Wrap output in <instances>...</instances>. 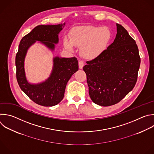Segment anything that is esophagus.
Returning a JSON list of instances; mask_svg holds the SVG:
<instances>
[{"mask_svg": "<svg viewBox=\"0 0 154 154\" xmlns=\"http://www.w3.org/2000/svg\"><path fill=\"white\" fill-rule=\"evenodd\" d=\"M83 66H84V62H83V61L80 60V61L79 62V68H80V69H82L83 67Z\"/></svg>", "mask_w": 154, "mask_h": 154, "instance_id": "1", "label": "esophagus"}]
</instances>
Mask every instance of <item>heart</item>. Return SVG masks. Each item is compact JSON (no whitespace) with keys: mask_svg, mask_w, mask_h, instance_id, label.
<instances>
[{"mask_svg":"<svg viewBox=\"0 0 154 154\" xmlns=\"http://www.w3.org/2000/svg\"><path fill=\"white\" fill-rule=\"evenodd\" d=\"M111 38V32L107 27L81 26L72 29L70 40L65 38L63 45L71 51H74V46L80 48L82 56L92 60L103 52Z\"/></svg>","mask_w":154,"mask_h":154,"instance_id":"heart-1","label":"heart"}]
</instances>
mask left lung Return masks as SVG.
<instances>
[{
  "label": "left lung",
  "instance_id": "8db88e82",
  "mask_svg": "<svg viewBox=\"0 0 154 154\" xmlns=\"http://www.w3.org/2000/svg\"><path fill=\"white\" fill-rule=\"evenodd\" d=\"M117 31L114 42L83 67L90 98L100 106L118 103L132 90L137 80L141 62L138 46L119 23Z\"/></svg>",
  "mask_w": 154,
  "mask_h": 154
}]
</instances>
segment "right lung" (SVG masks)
Here are the masks:
<instances>
[{
	"instance_id": "add662e5",
	"label": "right lung",
	"mask_w": 154,
	"mask_h": 154,
	"mask_svg": "<svg viewBox=\"0 0 154 154\" xmlns=\"http://www.w3.org/2000/svg\"><path fill=\"white\" fill-rule=\"evenodd\" d=\"M65 23L56 25H38L20 40L16 56V78L20 89L34 103L43 106H53L62 100L66 84L79 69L76 57L53 59V68L49 77L38 84H31L26 80L24 61L28 48L36 41L53 51L59 42V33Z\"/></svg>"
}]
</instances>
